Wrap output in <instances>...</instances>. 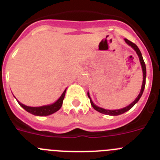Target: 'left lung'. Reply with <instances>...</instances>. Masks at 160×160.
<instances>
[{
  "mask_svg": "<svg viewBox=\"0 0 160 160\" xmlns=\"http://www.w3.org/2000/svg\"><path fill=\"white\" fill-rule=\"evenodd\" d=\"M124 41H125V42H126V43H128V44L129 45V46H131L132 48L133 49H134L135 51H136L137 54V55H138L139 58H140V64H141L142 70H143V83H142L141 90H140V93H139L138 96H137V98H136L134 102H132V103L130 104L129 105L124 107V108H123V109H114V110L105 109H103V108H101V107L97 106V105H94V103H93V102H92L91 98H90V93H89V92H88L87 94H88V97H89V98H90V104H91V105H92V106H93V108L95 109V110H97V111H98V112H101V113L106 114V115H110V116H117V115H121V114H122V113H124V112H127V111H128L130 109H132V107L134 106L135 104L138 102V101L140 100V98H141L142 94H143V90H144L145 82H146V66H145L144 61H143V56H142L141 52H140V49H139V48H138V47H137V45L135 44V43H133L132 42H131V41H129V40H128V39H124Z\"/></svg>",
  "mask_w": 160,
  "mask_h": 160,
  "instance_id": "1",
  "label": "left lung"
}]
</instances>
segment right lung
Returning <instances> with one entry per match:
<instances>
[{"label": "right lung", "instance_id": "obj_1", "mask_svg": "<svg viewBox=\"0 0 160 160\" xmlns=\"http://www.w3.org/2000/svg\"><path fill=\"white\" fill-rule=\"evenodd\" d=\"M66 90H64L62 94L61 95V97L58 98V100H57L55 103L51 104V105H43V106H39V107H30L20 103V102H18V101H17V102H18L19 105H20L23 109H24L27 112H30V113L33 114V115L39 116V117L48 116L54 113V112H57V111H58L61 107H62V102H63L64 97H65Z\"/></svg>", "mask_w": 160, "mask_h": 160}]
</instances>
